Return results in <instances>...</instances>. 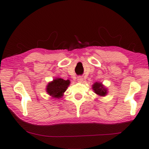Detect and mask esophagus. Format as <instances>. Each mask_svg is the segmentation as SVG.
<instances>
[{"mask_svg":"<svg viewBox=\"0 0 149 149\" xmlns=\"http://www.w3.org/2000/svg\"><path fill=\"white\" fill-rule=\"evenodd\" d=\"M77 81H79V82H82L83 81V78L81 76H79L78 77H77Z\"/></svg>","mask_w":149,"mask_h":149,"instance_id":"esophagus-1","label":"esophagus"}]
</instances>
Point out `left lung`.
<instances>
[{
	"mask_svg": "<svg viewBox=\"0 0 149 149\" xmlns=\"http://www.w3.org/2000/svg\"><path fill=\"white\" fill-rule=\"evenodd\" d=\"M92 88L94 92L98 95L101 97H104L107 95V88L104 86V85L99 82H96L92 85Z\"/></svg>",
	"mask_w": 149,
	"mask_h": 149,
	"instance_id": "8db88e82",
	"label": "left lung"
}]
</instances>
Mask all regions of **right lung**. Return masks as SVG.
I'll return each mask as SVG.
<instances>
[{
    "mask_svg": "<svg viewBox=\"0 0 149 149\" xmlns=\"http://www.w3.org/2000/svg\"><path fill=\"white\" fill-rule=\"evenodd\" d=\"M70 81L64 80L61 78H56L47 84V92L49 95L56 99H60L63 96V93L67 89Z\"/></svg>",
    "mask_w": 149,
    "mask_h": 149,
    "instance_id": "obj_1",
    "label": "right lung"
}]
</instances>
